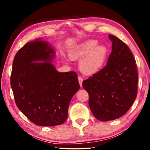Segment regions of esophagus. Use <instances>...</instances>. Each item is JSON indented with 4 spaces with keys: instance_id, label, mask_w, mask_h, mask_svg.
Segmentation results:
<instances>
[{
    "instance_id": "esophagus-1",
    "label": "esophagus",
    "mask_w": 150,
    "mask_h": 150,
    "mask_svg": "<svg viewBox=\"0 0 150 150\" xmlns=\"http://www.w3.org/2000/svg\"><path fill=\"white\" fill-rule=\"evenodd\" d=\"M78 79H79V83L80 86H81V87H82V83H83V79L82 78V77H81V76H78Z\"/></svg>"
}]
</instances>
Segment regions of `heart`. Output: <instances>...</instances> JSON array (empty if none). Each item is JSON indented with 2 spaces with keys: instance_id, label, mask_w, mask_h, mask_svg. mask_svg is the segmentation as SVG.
I'll use <instances>...</instances> for the list:
<instances>
[{
  "instance_id": "heart-1",
  "label": "heart",
  "mask_w": 150,
  "mask_h": 150,
  "mask_svg": "<svg viewBox=\"0 0 150 150\" xmlns=\"http://www.w3.org/2000/svg\"><path fill=\"white\" fill-rule=\"evenodd\" d=\"M96 40H88L79 45L69 53L71 59L83 58L80 63V67L83 72L93 74L97 72L105 63L107 50L103 45H98Z\"/></svg>"
}]
</instances>
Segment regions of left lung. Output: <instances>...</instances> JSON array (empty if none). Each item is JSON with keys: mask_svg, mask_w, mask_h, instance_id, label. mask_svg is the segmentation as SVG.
Returning <instances> with one entry per match:
<instances>
[{"mask_svg": "<svg viewBox=\"0 0 150 150\" xmlns=\"http://www.w3.org/2000/svg\"><path fill=\"white\" fill-rule=\"evenodd\" d=\"M108 38L112 52L106 65L83 82L93 115L103 122L125 115L138 93V69L132 53L117 37L109 35Z\"/></svg>", "mask_w": 150, "mask_h": 150, "instance_id": "1", "label": "left lung"}]
</instances>
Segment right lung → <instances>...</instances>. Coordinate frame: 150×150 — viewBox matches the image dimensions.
<instances>
[{"mask_svg": "<svg viewBox=\"0 0 150 150\" xmlns=\"http://www.w3.org/2000/svg\"><path fill=\"white\" fill-rule=\"evenodd\" d=\"M54 51L36 39L18 51L12 63L11 85L16 105L38 126H54L67 120L73 96L79 89L75 71L59 73L51 62ZM43 63H32L34 60Z\"/></svg>", "mask_w": 150, "mask_h": 150, "instance_id": "add662e5", "label": "right lung"}]
</instances>
